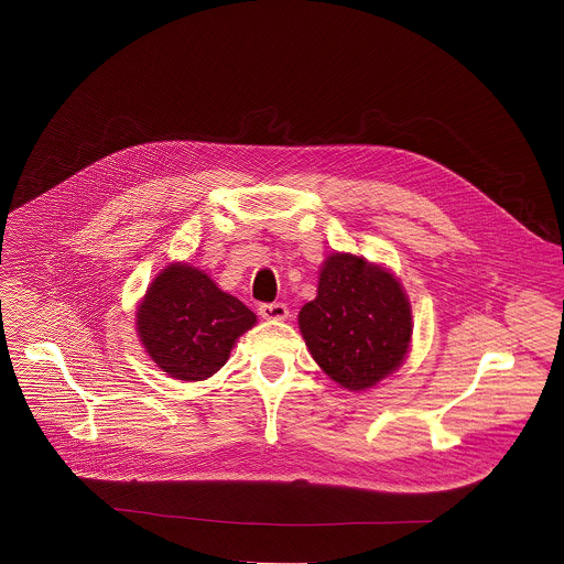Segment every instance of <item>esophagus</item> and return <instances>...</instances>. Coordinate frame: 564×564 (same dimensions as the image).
I'll return each mask as SVG.
<instances>
[{
    "instance_id": "obj_1",
    "label": "esophagus",
    "mask_w": 564,
    "mask_h": 564,
    "mask_svg": "<svg viewBox=\"0 0 564 564\" xmlns=\"http://www.w3.org/2000/svg\"><path fill=\"white\" fill-rule=\"evenodd\" d=\"M260 317L267 319V322H284L289 317V308L286 304H280V302H273V304H260L258 308Z\"/></svg>"
}]
</instances>
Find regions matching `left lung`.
Returning <instances> with one entry per match:
<instances>
[{
	"instance_id": "1",
	"label": "left lung",
	"mask_w": 564,
	"mask_h": 564,
	"mask_svg": "<svg viewBox=\"0 0 564 564\" xmlns=\"http://www.w3.org/2000/svg\"><path fill=\"white\" fill-rule=\"evenodd\" d=\"M300 329L323 371L347 391H365L393 373L412 336L400 280L354 253H332L317 297L300 311Z\"/></svg>"
}]
</instances>
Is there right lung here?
Listing matches in <instances>:
<instances>
[{"label": "right lung", "mask_w": 564, "mask_h": 564, "mask_svg": "<svg viewBox=\"0 0 564 564\" xmlns=\"http://www.w3.org/2000/svg\"><path fill=\"white\" fill-rule=\"evenodd\" d=\"M256 315L204 271L173 262L154 278L137 311V332L169 378L199 382L230 358Z\"/></svg>", "instance_id": "obj_1"}]
</instances>
